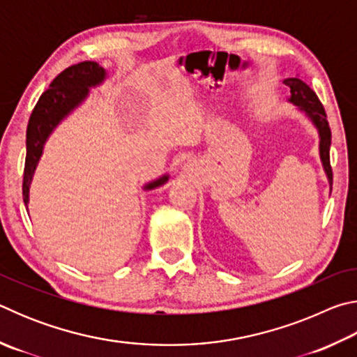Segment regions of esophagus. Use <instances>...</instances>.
I'll list each match as a JSON object with an SVG mask.
<instances>
[{
    "mask_svg": "<svg viewBox=\"0 0 357 357\" xmlns=\"http://www.w3.org/2000/svg\"><path fill=\"white\" fill-rule=\"evenodd\" d=\"M192 160H185V164H184V167H185V170H190V168H192Z\"/></svg>",
    "mask_w": 357,
    "mask_h": 357,
    "instance_id": "esophagus-1",
    "label": "esophagus"
}]
</instances>
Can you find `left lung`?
Here are the masks:
<instances>
[{
    "label": "left lung",
    "instance_id": "1",
    "mask_svg": "<svg viewBox=\"0 0 357 357\" xmlns=\"http://www.w3.org/2000/svg\"><path fill=\"white\" fill-rule=\"evenodd\" d=\"M285 83L291 88V98L289 100L293 102L294 105L301 107L309 116L312 118L313 123L319 130V137H321V142H319V154H321V160L324 165V170L328 173V178L332 184V167H331V128L328 123V116H326V110L321 104V100L318 99L317 93L307 84L302 82L301 78L296 75L293 78H287Z\"/></svg>",
    "mask_w": 357,
    "mask_h": 357
}]
</instances>
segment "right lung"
I'll list each match as a JSON object with an SVG mask.
<instances>
[{
    "mask_svg": "<svg viewBox=\"0 0 357 357\" xmlns=\"http://www.w3.org/2000/svg\"><path fill=\"white\" fill-rule=\"evenodd\" d=\"M105 77L102 66L94 61H82L69 66L61 74L55 77L50 88L45 89L33 108L26 128V157L25 170H23V202L28 203L29 183H31L36 164L42 154V146L55 126L77 107L88 94V86L100 83ZM168 178L162 176L146 185V189H154L165 183Z\"/></svg>",
    "mask_w": 357,
    "mask_h": 357,
    "instance_id": "add662e5",
    "label": "right lung"
}]
</instances>
